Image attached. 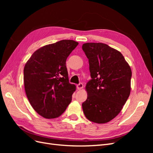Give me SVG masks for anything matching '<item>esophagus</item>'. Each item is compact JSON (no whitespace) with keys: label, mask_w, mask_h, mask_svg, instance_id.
Here are the masks:
<instances>
[{"label":"esophagus","mask_w":153,"mask_h":153,"mask_svg":"<svg viewBox=\"0 0 153 153\" xmlns=\"http://www.w3.org/2000/svg\"><path fill=\"white\" fill-rule=\"evenodd\" d=\"M83 87H84V85H83V84L82 83H80V84H78V85H76V88L78 89V90H80L82 89Z\"/></svg>","instance_id":"esophagus-1"}]
</instances>
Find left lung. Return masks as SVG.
Returning a JSON list of instances; mask_svg holds the SVG:
<instances>
[{
  "instance_id": "obj_1",
  "label": "left lung",
  "mask_w": 153,
  "mask_h": 153,
  "mask_svg": "<svg viewBox=\"0 0 153 153\" xmlns=\"http://www.w3.org/2000/svg\"><path fill=\"white\" fill-rule=\"evenodd\" d=\"M82 49L89 59L91 77L85 86L83 111L90 121L108 123L120 113L130 94V66L121 52L106 44L87 43Z\"/></svg>"
}]
</instances>
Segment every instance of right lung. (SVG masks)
Returning a JSON list of instances; mask_svg holds the SVG:
<instances>
[{"mask_svg":"<svg viewBox=\"0 0 153 153\" xmlns=\"http://www.w3.org/2000/svg\"><path fill=\"white\" fill-rule=\"evenodd\" d=\"M78 45L63 39L37 50L25 64L24 80L32 108L46 119L59 117L72 100L76 86L69 82L68 57Z\"/></svg>","mask_w":153,"mask_h":153,"instance_id":"right-lung-1","label":"right lung"}]
</instances>
